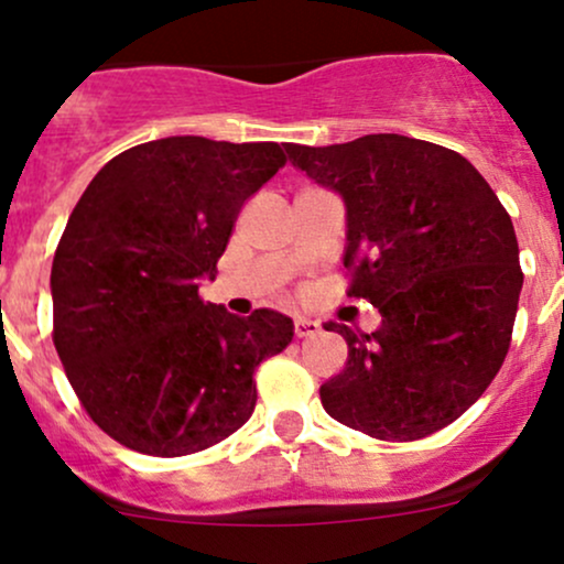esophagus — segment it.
Masks as SVG:
<instances>
[{
	"mask_svg": "<svg viewBox=\"0 0 564 564\" xmlns=\"http://www.w3.org/2000/svg\"><path fill=\"white\" fill-rule=\"evenodd\" d=\"M321 332V323L310 321V318H296L294 321V334L300 336V339H304V336H313Z\"/></svg>",
	"mask_w": 564,
	"mask_h": 564,
	"instance_id": "obj_1",
	"label": "esophagus"
}]
</instances>
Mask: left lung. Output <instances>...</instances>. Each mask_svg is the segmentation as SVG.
Masks as SVG:
<instances>
[{
    "instance_id": "obj_1",
    "label": "left lung",
    "mask_w": 564,
    "mask_h": 564,
    "mask_svg": "<svg viewBox=\"0 0 564 564\" xmlns=\"http://www.w3.org/2000/svg\"><path fill=\"white\" fill-rule=\"evenodd\" d=\"M296 170L345 200L347 294L381 326L347 339L326 413L379 440H419L456 422L507 358L522 291L514 225L456 151L405 134L286 145Z\"/></svg>"
}]
</instances>
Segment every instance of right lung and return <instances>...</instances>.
<instances>
[{
  "label": "right lung",
  "mask_w": 564,
  "mask_h": 564,
  "mask_svg": "<svg viewBox=\"0 0 564 564\" xmlns=\"http://www.w3.org/2000/svg\"><path fill=\"white\" fill-rule=\"evenodd\" d=\"M286 164L278 142L164 138L108 161L57 243L55 349L93 422L148 456L230 437L257 405L254 368L294 323L204 304L241 206Z\"/></svg>",
  "instance_id": "1"
}]
</instances>
